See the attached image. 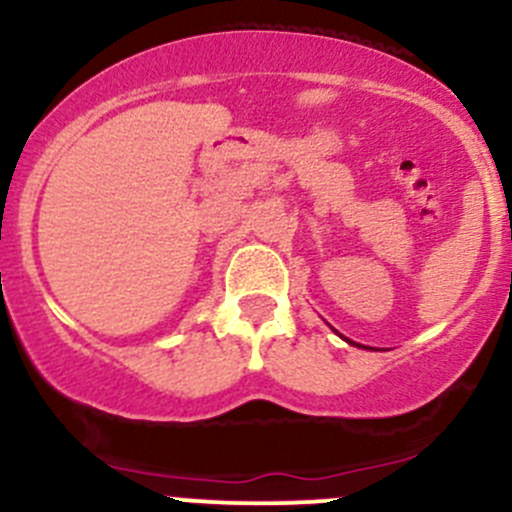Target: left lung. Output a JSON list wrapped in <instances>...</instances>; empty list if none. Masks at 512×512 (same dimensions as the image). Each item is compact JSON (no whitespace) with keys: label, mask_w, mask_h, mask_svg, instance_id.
I'll use <instances>...</instances> for the list:
<instances>
[{"label":"left lung","mask_w":512,"mask_h":512,"mask_svg":"<svg viewBox=\"0 0 512 512\" xmlns=\"http://www.w3.org/2000/svg\"><path fill=\"white\" fill-rule=\"evenodd\" d=\"M343 338V336H341ZM346 341H348V338H346ZM348 343H353V341H348Z\"/></svg>","instance_id":"obj_1"}]
</instances>
